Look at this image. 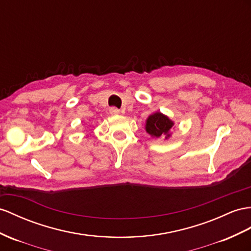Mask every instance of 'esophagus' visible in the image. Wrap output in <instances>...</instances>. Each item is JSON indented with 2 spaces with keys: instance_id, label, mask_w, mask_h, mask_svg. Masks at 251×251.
I'll use <instances>...</instances> for the list:
<instances>
[{
  "instance_id": "1",
  "label": "esophagus",
  "mask_w": 251,
  "mask_h": 251,
  "mask_svg": "<svg viewBox=\"0 0 251 251\" xmlns=\"http://www.w3.org/2000/svg\"><path fill=\"white\" fill-rule=\"evenodd\" d=\"M110 113L115 115V114H119L120 113V110L117 108V107H111L110 108Z\"/></svg>"
}]
</instances>
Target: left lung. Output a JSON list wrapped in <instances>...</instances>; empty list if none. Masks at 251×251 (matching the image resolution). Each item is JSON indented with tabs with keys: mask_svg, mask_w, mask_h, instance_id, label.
<instances>
[{
	"mask_svg": "<svg viewBox=\"0 0 251 251\" xmlns=\"http://www.w3.org/2000/svg\"><path fill=\"white\" fill-rule=\"evenodd\" d=\"M174 125V123L164 114L156 112L147 119L146 122V131L149 132L151 137H155L157 139L165 137L169 138L170 134L169 131Z\"/></svg>",
	"mask_w": 251,
	"mask_h": 251,
	"instance_id": "obj_1",
	"label": "left lung"
}]
</instances>
